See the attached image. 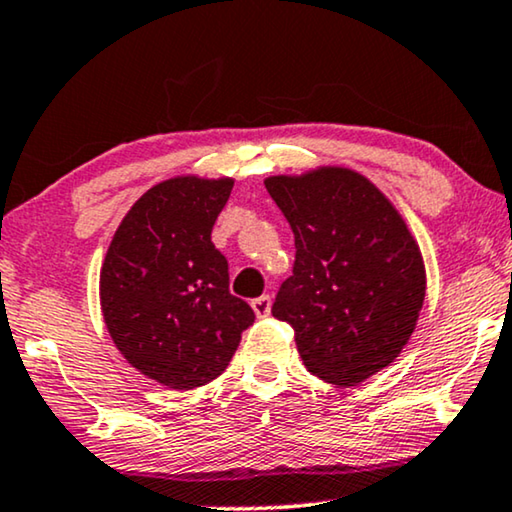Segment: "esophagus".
<instances>
[{"instance_id":"1","label":"esophagus","mask_w":512,"mask_h":512,"mask_svg":"<svg viewBox=\"0 0 512 512\" xmlns=\"http://www.w3.org/2000/svg\"><path fill=\"white\" fill-rule=\"evenodd\" d=\"M251 307H254L256 317H261V319L268 317L270 307H272V298L270 296H258V298L251 300Z\"/></svg>"}]
</instances>
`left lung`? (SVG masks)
Masks as SVG:
<instances>
[{
  "instance_id": "1",
  "label": "left lung",
  "mask_w": 512,
  "mask_h": 512,
  "mask_svg": "<svg viewBox=\"0 0 512 512\" xmlns=\"http://www.w3.org/2000/svg\"><path fill=\"white\" fill-rule=\"evenodd\" d=\"M296 240L272 317L296 333L305 368L354 387L408 345L426 293L417 242L394 205L345 167L265 179Z\"/></svg>"
}]
</instances>
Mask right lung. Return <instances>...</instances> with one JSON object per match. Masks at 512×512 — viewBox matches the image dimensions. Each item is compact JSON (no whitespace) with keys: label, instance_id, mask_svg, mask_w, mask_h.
I'll return each instance as SVG.
<instances>
[{"label":"right lung","instance_id":"right-lung-1","mask_svg":"<svg viewBox=\"0 0 512 512\" xmlns=\"http://www.w3.org/2000/svg\"><path fill=\"white\" fill-rule=\"evenodd\" d=\"M233 179L177 177L153 186L118 226L100 272L111 340L130 366L170 389H195L228 368L256 314L230 293L212 228Z\"/></svg>","mask_w":512,"mask_h":512}]
</instances>
